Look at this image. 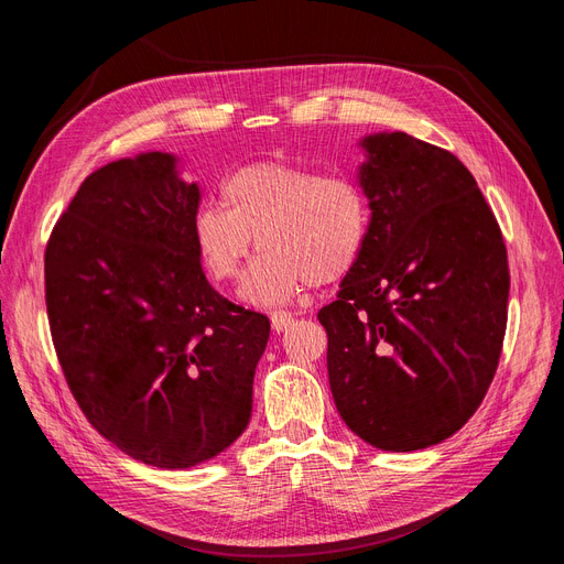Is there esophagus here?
Wrapping results in <instances>:
<instances>
[{
  "label": "esophagus",
  "mask_w": 564,
  "mask_h": 564,
  "mask_svg": "<svg viewBox=\"0 0 564 564\" xmlns=\"http://www.w3.org/2000/svg\"><path fill=\"white\" fill-rule=\"evenodd\" d=\"M270 322H272V329H275L278 334H282V332H286L294 324V315L292 313H284V311H275V313L270 315Z\"/></svg>",
  "instance_id": "34e87169"
}]
</instances>
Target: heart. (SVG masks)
Returning a JSON list of instances; mask_svg holds the SVG:
<instances>
[{
  "instance_id": "obj_1",
  "label": "heart",
  "mask_w": 564,
  "mask_h": 564,
  "mask_svg": "<svg viewBox=\"0 0 564 564\" xmlns=\"http://www.w3.org/2000/svg\"><path fill=\"white\" fill-rule=\"evenodd\" d=\"M224 207L204 204L193 240L209 275L232 282L256 261L242 296L256 305L294 299L305 284H332L360 259L369 235V204L346 176L259 162L237 169L220 187Z\"/></svg>"
}]
</instances>
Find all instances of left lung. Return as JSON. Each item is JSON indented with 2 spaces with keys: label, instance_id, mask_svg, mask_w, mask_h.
I'll use <instances>...</instances> for the list:
<instances>
[{
  "label": "left lung",
  "instance_id": "left-lung-1",
  "mask_svg": "<svg viewBox=\"0 0 564 564\" xmlns=\"http://www.w3.org/2000/svg\"><path fill=\"white\" fill-rule=\"evenodd\" d=\"M360 145L367 245L317 319L340 419L371 447L414 452L452 437L487 395L508 319V256L449 150L402 131Z\"/></svg>",
  "mask_w": 564,
  "mask_h": 564
}]
</instances>
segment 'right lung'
I'll list each match as a JSON object with an SVG mask.
<instances>
[{
    "instance_id": "obj_1",
    "label": "right lung",
    "mask_w": 564,
    "mask_h": 564,
    "mask_svg": "<svg viewBox=\"0 0 564 564\" xmlns=\"http://www.w3.org/2000/svg\"><path fill=\"white\" fill-rule=\"evenodd\" d=\"M141 152L79 185L44 253L58 362L94 429L135 460L193 468L251 419L270 319L220 296L193 240L199 185Z\"/></svg>"
}]
</instances>
